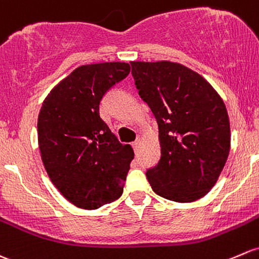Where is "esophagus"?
Segmentation results:
<instances>
[{
  "label": "esophagus",
  "instance_id": "34e87169",
  "mask_svg": "<svg viewBox=\"0 0 259 259\" xmlns=\"http://www.w3.org/2000/svg\"><path fill=\"white\" fill-rule=\"evenodd\" d=\"M140 138H137V140L134 141V143H133V146H134V150H138L139 149V146H140Z\"/></svg>",
  "mask_w": 259,
  "mask_h": 259
}]
</instances>
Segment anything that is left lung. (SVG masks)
Segmentation results:
<instances>
[{
  "instance_id": "obj_1",
  "label": "left lung",
  "mask_w": 259,
  "mask_h": 259,
  "mask_svg": "<svg viewBox=\"0 0 259 259\" xmlns=\"http://www.w3.org/2000/svg\"><path fill=\"white\" fill-rule=\"evenodd\" d=\"M139 95L159 125L161 157L146 171L155 194L194 202L219 180L230 154L227 109L198 73L174 62H130Z\"/></svg>"
}]
</instances>
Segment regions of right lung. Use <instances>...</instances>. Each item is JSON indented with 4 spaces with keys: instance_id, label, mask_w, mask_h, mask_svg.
Returning a JSON list of instances; mask_svg holds the SVG:
<instances>
[{
    "instance_id": "1",
    "label": "right lung",
    "mask_w": 259,
    "mask_h": 259,
    "mask_svg": "<svg viewBox=\"0 0 259 259\" xmlns=\"http://www.w3.org/2000/svg\"><path fill=\"white\" fill-rule=\"evenodd\" d=\"M130 65H80L59 81L38 115V145L51 181L74 206L97 209L122 194L134 151L100 118L102 98L126 78Z\"/></svg>"
}]
</instances>
